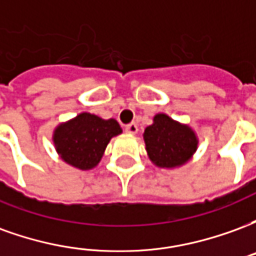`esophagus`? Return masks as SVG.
<instances>
[{"mask_svg": "<svg viewBox=\"0 0 256 256\" xmlns=\"http://www.w3.org/2000/svg\"><path fill=\"white\" fill-rule=\"evenodd\" d=\"M124 130H126V133L128 134H137V132H138V126H137L136 123H130V124H128V126L124 128Z\"/></svg>", "mask_w": 256, "mask_h": 256, "instance_id": "34e87169", "label": "esophagus"}]
</instances>
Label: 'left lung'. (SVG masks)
Here are the masks:
<instances>
[{"mask_svg":"<svg viewBox=\"0 0 256 256\" xmlns=\"http://www.w3.org/2000/svg\"><path fill=\"white\" fill-rule=\"evenodd\" d=\"M145 150L158 167L174 168L185 164L198 150V140L188 124L158 114L144 132Z\"/></svg>","mask_w":256,"mask_h":256,"instance_id":"obj_1","label":"left lung"}]
</instances>
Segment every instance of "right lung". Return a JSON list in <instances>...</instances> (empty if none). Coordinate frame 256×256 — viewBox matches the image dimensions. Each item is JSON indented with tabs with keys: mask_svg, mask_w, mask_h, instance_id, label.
Instances as JSON below:
<instances>
[{
	"mask_svg": "<svg viewBox=\"0 0 256 256\" xmlns=\"http://www.w3.org/2000/svg\"><path fill=\"white\" fill-rule=\"evenodd\" d=\"M122 133L115 119L82 112L71 120L58 124L53 132V142L60 158L79 170H90L98 164L112 137Z\"/></svg>",
	"mask_w": 256,
	"mask_h": 256,
	"instance_id": "add662e5",
	"label": "right lung"
}]
</instances>
